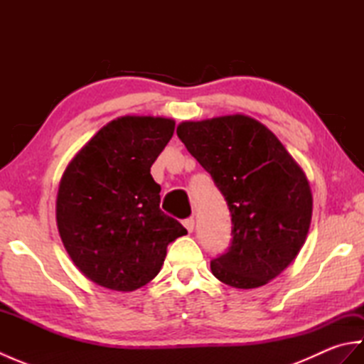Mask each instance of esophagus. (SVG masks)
<instances>
[{"instance_id": "esophagus-1", "label": "esophagus", "mask_w": 364, "mask_h": 364, "mask_svg": "<svg viewBox=\"0 0 364 364\" xmlns=\"http://www.w3.org/2000/svg\"><path fill=\"white\" fill-rule=\"evenodd\" d=\"M183 225H184V228L188 230V233H192V231H194V227H196V222H194V219H186L183 222Z\"/></svg>"}]
</instances>
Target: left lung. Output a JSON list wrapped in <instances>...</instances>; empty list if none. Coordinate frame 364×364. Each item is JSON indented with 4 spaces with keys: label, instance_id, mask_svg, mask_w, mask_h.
<instances>
[{
    "label": "left lung",
    "instance_id": "obj_1",
    "mask_svg": "<svg viewBox=\"0 0 364 364\" xmlns=\"http://www.w3.org/2000/svg\"><path fill=\"white\" fill-rule=\"evenodd\" d=\"M176 134L225 197L233 241L211 261L236 289L264 286L296 259L313 215L310 183L266 125L245 114L184 120Z\"/></svg>",
    "mask_w": 364,
    "mask_h": 364
}]
</instances>
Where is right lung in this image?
<instances>
[{"label":"right lung","mask_w":364,"mask_h":364,"mask_svg":"<svg viewBox=\"0 0 364 364\" xmlns=\"http://www.w3.org/2000/svg\"><path fill=\"white\" fill-rule=\"evenodd\" d=\"M173 129L167 117H117L75 154L60 178V241L80 272L106 289L129 292L151 282L167 245L188 235L161 211V186L150 173Z\"/></svg>","instance_id":"right-lung-1"}]
</instances>
